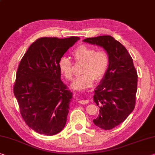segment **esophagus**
<instances>
[{
    "label": "esophagus",
    "mask_w": 155,
    "mask_h": 155,
    "mask_svg": "<svg viewBox=\"0 0 155 155\" xmlns=\"http://www.w3.org/2000/svg\"><path fill=\"white\" fill-rule=\"evenodd\" d=\"M78 103L81 104H87L88 103H89V101L87 100V99H85V100H80L78 101Z\"/></svg>",
    "instance_id": "obj_1"
}]
</instances>
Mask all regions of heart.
I'll return each mask as SVG.
<instances>
[{
	"label": "heart",
	"instance_id": "heart-1",
	"mask_svg": "<svg viewBox=\"0 0 155 155\" xmlns=\"http://www.w3.org/2000/svg\"><path fill=\"white\" fill-rule=\"evenodd\" d=\"M75 61L83 62L81 73L83 74L76 78L71 84L74 90H83L91 87L94 78L99 81L104 77L109 66V55L106 51H96L94 47L81 45L72 51ZM60 73L67 80L73 78L72 63L66 56L60 58L58 63Z\"/></svg>",
	"mask_w": 155,
	"mask_h": 155
}]
</instances>
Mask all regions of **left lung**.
Instances as JSON below:
<instances>
[{
  "label": "left lung",
  "mask_w": 155,
  "mask_h": 155,
  "mask_svg": "<svg viewBox=\"0 0 155 155\" xmlns=\"http://www.w3.org/2000/svg\"><path fill=\"white\" fill-rule=\"evenodd\" d=\"M83 42L103 48L109 55V66L96 87L94 101L99 114L93 120L97 127L110 130L133 111L137 90V72L126 48L111 36L87 38Z\"/></svg>",
  "instance_id": "obj_1"
}]
</instances>
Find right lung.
<instances>
[{"instance_id":"obj_1","label":"right lung","mask_w":155,"mask_h":155,"mask_svg":"<svg viewBox=\"0 0 155 155\" xmlns=\"http://www.w3.org/2000/svg\"><path fill=\"white\" fill-rule=\"evenodd\" d=\"M79 39L38 38L18 65L14 94L24 121L39 134L54 135L65 126L72 92L61 80L58 63Z\"/></svg>"}]
</instances>
